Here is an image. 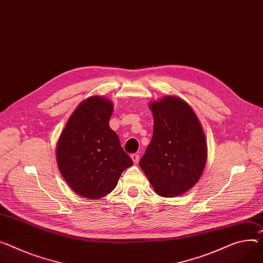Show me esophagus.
Masks as SVG:
<instances>
[{"label": "esophagus", "mask_w": 263, "mask_h": 263, "mask_svg": "<svg viewBox=\"0 0 263 263\" xmlns=\"http://www.w3.org/2000/svg\"><path fill=\"white\" fill-rule=\"evenodd\" d=\"M130 157H132V159H133V161H134V163H135V164H137V163L139 162L140 156H139L137 153H135V154H132V155H130Z\"/></svg>", "instance_id": "34e87169"}]
</instances>
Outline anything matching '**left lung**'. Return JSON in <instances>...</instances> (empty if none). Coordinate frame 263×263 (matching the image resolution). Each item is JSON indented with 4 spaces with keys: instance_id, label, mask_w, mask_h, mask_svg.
I'll return each mask as SVG.
<instances>
[{
    "instance_id": "left-lung-1",
    "label": "left lung",
    "mask_w": 263,
    "mask_h": 263,
    "mask_svg": "<svg viewBox=\"0 0 263 263\" xmlns=\"http://www.w3.org/2000/svg\"><path fill=\"white\" fill-rule=\"evenodd\" d=\"M151 110L154 133L140 167L158 195H182L197 183L205 166L203 130L193 109L177 97L151 103Z\"/></svg>"
}]
</instances>
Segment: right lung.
I'll return each instance as SVG.
<instances>
[{
	"label": "right lung",
	"mask_w": 263,
	"mask_h": 263,
	"mask_svg": "<svg viewBox=\"0 0 263 263\" xmlns=\"http://www.w3.org/2000/svg\"><path fill=\"white\" fill-rule=\"evenodd\" d=\"M112 109L108 100L90 97L77 107L59 138V170L72 191L84 198L109 194L134 163L109 127Z\"/></svg>",
	"instance_id": "1"
}]
</instances>
